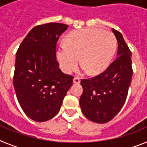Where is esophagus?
<instances>
[{
    "instance_id": "esophagus-1",
    "label": "esophagus",
    "mask_w": 147,
    "mask_h": 147,
    "mask_svg": "<svg viewBox=\"0 0 147 147\" xmlns=\"http://www.w3.org/2000/svg\"><path fill=\"white\" fill-rule=\"evenodd\" d=\"M73 82H74V83L79 84V83H80V79L79 77H74L73 80Z\"/></svg>"
}]
</instances>
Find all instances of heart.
Segmentation results:
<instances>
[{
    "label": "heart",
    "instance_id": "obj_1",
    "mask_svg": "<svg viewBox=\"0 0 147 147\" xmlns=\"http://www.w3.org/2000/svg\"><path fill=\"white\" fill-rule=\"evenodd\" d=\"M115 40L109 32L86 28L67 35L65 44L57 47L56 55L62 70L70 73L75 69L80 57L84 71L96 75L110 65L115 51Z\"/></svg>",
    "mask_w": 147,
    "mask_h": 147
}]
</instances>
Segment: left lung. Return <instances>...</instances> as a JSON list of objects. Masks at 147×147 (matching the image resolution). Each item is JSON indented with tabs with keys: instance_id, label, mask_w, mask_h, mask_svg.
<instances>
[{
	"instance_id": "obj_1",
	"label": "left lung",
	"mask_w": 147,
	"mask_h": 147,
	"mask_svg": "<svg viewBox=\"0 0 147 147\" xmlns=\"http://www.w3.org/2000/svg\"><path fill=\"white\" fill-rule=\"evenodd\" d=\"M118 41L117 57L98 76L81 80L80 98L82 113L98 124L110 121L124 105L132 76L131 51L119 32L112 28Z\"/></svg>"
}]
</instances>
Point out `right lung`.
I'll list each match as a JSON object with an SVG mask.
<instances>
[{
  "instance_id": "1",
  "label": "right lung",
  "mask_w": 147,
  "mask_h": 147,
  "mask_svg": "<svg viewBox=\"0 0 147 147\" xmlns=\"http://www.w3.org/2000/svg\"><path fill=\"white\" fill-rule=\"evenodd\" d=\"M68 26L49 23L34 27L16 53L13 84L26 115L37 122L54 118L73 84L62 73L56 57L59 37Z\"/></svg>"
}]
</instances>
